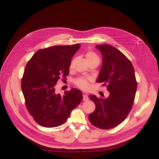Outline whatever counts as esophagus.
Wrapping results in <instances>:
<instances>
[{
	"instance_id": "1",
	"label": "esophagus",
	"mask_w": 159,
	"mask_h": 159,
	"mask_svg": "<svg viewBox=\"0 0 159 159\" xmlns=\"http://www.w3.org/2000/svg\"><path fill=\"white\" fill-rule=\"evenodd\" d=\"M89 100V97H88V95L86 94H83V101H86Z\"/></svg>"
}]
</instances>
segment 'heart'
<instances>
[{
    "instance_id": "obj_1",
    "label": "heart",
    "mask_w": 159,
    "mask_h": 159,
    "mask_svg": "<svg viewBox=\"0 0 159 159\" xmlns=\"http://www.w3.org/2000/svg\"><path fill=\"white\" fill-rule=\"evenodd\" d=\"M86 58L88 62L93 61H99L98 56L93 52L89 51L86 53ZM90 79L86 77H79L75 80V84L82 89H86L89 88V80Z\"/></svg>"
}]
</instances>
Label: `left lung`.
Masks as SVG:
<instances>
[{"label":"left lung","instance_id":"obj_1","mask_svg":"<svg viewBox=\"0 0 159 159\" xmlns=\"http://www.w3.org/2000/svg\"><path fill=\"white\" fill-rule=\"evenodd\" d=\"M96 48L102 55L97 82L106 86L110 96L106 98L88 96L96 105L89 120L98 128L109 129L126 119L134 103L137 83L131 62L119 49L108 44L97 45Z\"/></svg>","mask_w":159,"mask_h":159}]
</instances>
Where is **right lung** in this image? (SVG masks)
Here are the masks:
<instances>
[{"instance_id":"obj_1","label":"right lung","mask_w":159,"mask_h":159,"mask_svg":"<svg viewBox=\"0 0 159 159\" xmlns=\"http://www.w3.org/2000/svg\"><path fill=\"white\" fill-rule=\"evenodd\" d=\"M80 45L54 46L39 49L28 62L21 81L25 104L33 119L42 126H61L82 101L80 90L72 88L64 95L55 93L61 78L66 79L72 57Z\"/></svg>"}]
</instances>
